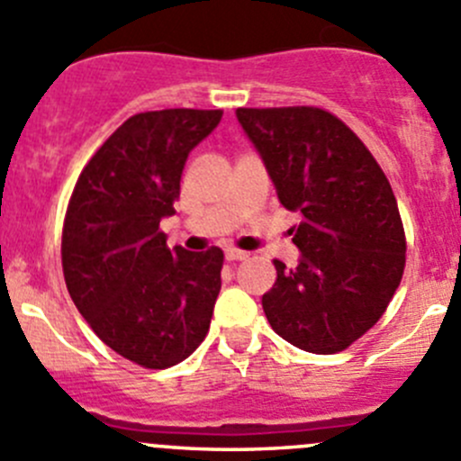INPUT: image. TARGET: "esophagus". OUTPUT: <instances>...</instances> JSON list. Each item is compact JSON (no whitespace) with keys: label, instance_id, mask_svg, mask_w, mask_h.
Returning a JSON list of instances; mask_svg holds the SVG:
<instances>
[{"label":"esophagus","instance_id":"obj_1","mask_svg":"<svg viewBox=\"0 0 461 461\" xmlns=\"http://www.w3.org/2000/svg\"><path fill=\"white\" fill-rule=\"evenodd\" d=\"M249 257V252H243V249H236V248H227L225 249V258L230 263H236V260H245Z\"/></svg>","mask_w":461,"mask_h":461}]
</instances>
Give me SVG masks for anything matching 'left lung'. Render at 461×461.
<instances>
[{"label":"left lung","instance_id":"obj_1","mask_svg":"<svg viewBox=\"0 0 461 461\" xmlns=\"http://www.w3.org/2000/svg\"><path fill=\"white\" fill-rule=\"evenodd\" d=\"M276 187L301 212L296 267L274 260L263 310L278 337L334 355L381 319L402 283L406 234L397 198L364 142L319 106L236 109Z\"/></svg>","mask_w":461,"mask_h":461}]
</instances>
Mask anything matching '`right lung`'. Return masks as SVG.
Masks as SVG:
<instances>
[{"instance_id": "right-lung-1", "label": "right lung", "mask_w": 461, "mask_h": 461, "mask_svg": "<svg viewBox=\"0 0 461 461\" xmlns=\"http://www.w3.org/2000/svg\"><path fill=\"white\" fill-rule=\"evenodd\" d=\"M221 109H162L120 124L82 169L62 230L68 294L93 332L124 359L165 370L207 337L222 249L167 248L189 151Z\"/></svg>"}]
</instances>
